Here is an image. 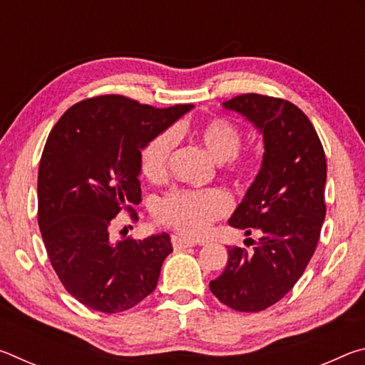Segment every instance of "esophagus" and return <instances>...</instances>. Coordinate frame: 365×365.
<instances>
[{
  "label": "esophagus",
  "mask_w": 365,
  "mask_h": 365,
  "mask_svg": "<svg viewBox=\"0 0 365 365\" xmlns=\"http://www.w3.org/2000/svg\"><path fill=\"white\" fill-rule=\"evenodd\" d=\"M172 246H174L175 250H185V248H191V246L197 245L193 240H188V238H183V237H178V235H172Z\"/></svg>",
  "instance_id": "esophagus-1"
}]
</instances>
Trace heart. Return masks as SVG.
Here are the masks:
<instances>
[{
	"instance_id": "b5f03b06",
	"label": "heart",
	"mask_w": 365,
	"mask_h": 365,
	"mask_svg": "<svg viewBox=\"0 0 365 365\" xmlns=\"http://www.w3.org/2000/svg\"><path fill=\"white\" fill-rule=\"evenodd\" d=\"M196 138L209 156L215 163H225L233 175L248 177L255 174L257 159L238 156L243 133L233 122L227 119L207 120L196 128ZM175 143L177 133L174 130H165L148 141L140 154V168L146 178L156 182L165 175ZM228 209L230 200L220 190H178L159 201L156 214L160 222L187 237H202L209 232L212 222L225 215Z\"/></svg>"
}]
</instances>
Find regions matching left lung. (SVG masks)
<instances>
[{
    "instance_id": "obj_1",
    "label": "left lung",
    "mask_w": 365,
    "mask_h": 365,
    "mask_svg": "<svg viewBox=\"0 0 365 365\" xmlns=\"http://www.w3.org/2000/svg\"><path fill=\"white\" fill-rule=\"evenodd\" d=\"M245 115L264 138L261 170L228 224L246 235L252 251L228 246L212 294L240 312H259L280 301L316 251L325 219L327 160L316 128L293 103L246 93L224 103Z\"/></svg>"
}]
</instances>
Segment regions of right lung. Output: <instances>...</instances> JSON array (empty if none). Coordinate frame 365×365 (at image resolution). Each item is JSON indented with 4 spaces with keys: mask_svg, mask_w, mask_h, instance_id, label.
I'll list each match as a JSON object with an SVG mask.
<instances>
[{
    "mask_svg": "<svg viewBox=\"0 0 365 365\" xmlns=\"http://www.w3.org/2000/svg\"><path fill=\"white\" fill-rule=\"evenodd\" d=\"M190 109L103 95L73 104L49 132L38 169V225L61 283L86 307L123 312L156 288L172 252L169 235L114 243L109 225L141 201V150Z\"/></svg>",
    "mask_w": 365,
    "mask_h": 365,
    "instance_id": "obj_1",
    "label": "right lung"
}]
</instances>
